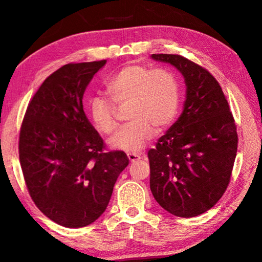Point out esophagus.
Instances as JSON below:
<instances>
[{"label":"esophagus","mask_w":262,"mask_h":262,"mask_svg":"<svg viewBox=\"0 0 262 262\" xmlns=\"http://www.w3.org/2000/svg\"><path fill=\"white\" fill-rule=\"evenodd\" d=\"M127 156H128V159H129V162L130 163H134V162H136V161H139V159L141 158L139 155H136V154H127Z\"/></svg>","instance_id":"34e87169"}]
</instances>
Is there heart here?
I'll return each instance as SVG.
<instances>
[{"mask_svg":"<svg viewBox=\"0 0 262 262\" xmlns=\"http://www.w3.org/2000/svg\"><path fill=\"white\" fill-rule=\"evenodd\" d=\"M109 97L95 95L89 99V115L97 130L112 134L117 128L115 106L128 104L129 122L121 127L110 145L126 152H136L154 136L173 121L179 106L178 82L170 70L129 63L105 81Z\"/></svg>","mask_w":262,"mask_h":262,"instance_id":"obj_1","label":"heart"}]
</instances>
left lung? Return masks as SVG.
Segmentation results:
<instances>
[{"instance_id": "1", "label": "left lung", "mask_w": 262, "mask_h": 262, "mask_svg": "<svg viewBox=\"0 0 262 262\" xmlns=\"http://www.w3.org/2000/svg\"><path fill=\"white\" fill-rule=\"evenodd\" d=\"M183 74L186 100L180 117L148 151L150 189L159 206L178 217L201 215L222 198L231 178L238 135L216 78L177 54H152Z\"/></svg>"}]
</instances>
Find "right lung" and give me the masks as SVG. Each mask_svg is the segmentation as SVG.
<instances>
[{
	"label": "right lung",
	"mask_w": 262,
	"mask_h": 262,
	"mask_svg": "<svg viewBox=\"0 0 262 262\" xmlns=\"http://www.w3.org/2000/svg\"><path fill=\"white\" fill-rule=\"evenodd\" d=\"M105 63H68L50 75L20 127L19 161L30 196L43 215L66 228L99 219L129 163L123 151H104V141L83 110L84 91Z\"/></svg>",
	"instance_id": "obj_1"
}]
</instances>
